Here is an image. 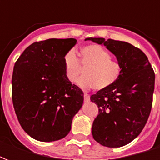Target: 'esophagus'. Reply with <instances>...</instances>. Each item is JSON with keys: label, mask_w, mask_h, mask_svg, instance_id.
<instances>
[{"label": "esophagus", "mask_w": 160, "mask_h": 160, "mask_svg": "<svg viewBox=\"0 0 160 160\" xmlns=\"http://www.w3.org/2000/svg\"><path fill=\"white\" fill-rule=\"evenodd\" d=\"M90 100V97H89V95L87 93H84V101L85 102H87V101Z\"/></svg>", "instance_id": "esophagus-1"}]
</instances>
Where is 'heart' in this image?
<instances>
[{
	"label": "heart",
	"mask_w": 160,
	"mask_h": 160,
	"mask_svg": "<svg viewBox=\"0 0 160 160\" xmlns=\"http://www.w3.org/2000/svg\"><path fill=\"white\" fill-rule=\"evenodd\" d=\"M111 54L104 47L91 44L80 49V61L74 50L70 49L63 56L65 75L70 82H74L84 71L85 76L77 81V85L83 88H92L102 91L114 85L120 78L122 66L113 61Z\"/></svg>",
	"instance_id": "heart-1"
}]
</instances>
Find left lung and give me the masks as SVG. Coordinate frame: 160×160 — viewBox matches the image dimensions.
<instances>
[{
  "instance_id": "obj_1",
  "label": "left lung",
  "mask_w": 160,
  "mask_h": 160,
  "mask_svg": "<svg viewBox=\"0 0 160 160\" xmlns=\"http://www.w3.org/2000/svg\"><path fill=\"white\" fill-rule=\"evenodd\" d=\"M104 44L122 66V73L108 89L91 96L98 107L92 123L95 141L107 148H120L137 137L148 122L152 105L155 73L148 56L131 43L88 38Z\"/></svg>"
}]
</instances>
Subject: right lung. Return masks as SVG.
Wrapping results in <instances>:
<instances>
[{"instance_id": "obj_1", "label": "right lung", "mask_w": 160, "mask_h": 160, "mask_svg": "<svg viewBox=\"0 0 160 160\" xmlns=\"http://www.w3.org/2000/svg\"><path fill=\"white\" fill-rule=\"evenodd\" d=\"M74 38L33 42L16 61L12 99L19 124L31 137L55 141L69 133L84 100L82 90L67 79L63 56Z\"/></svg>"}]
</instances>
